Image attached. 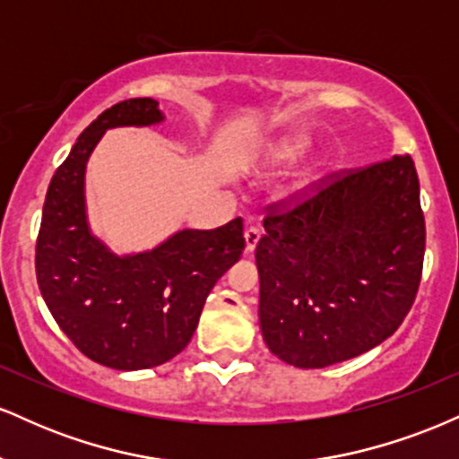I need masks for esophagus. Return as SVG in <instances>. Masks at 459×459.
Segmentation results:
<instances>
[{
  "label": "esophagus",
  "instance_id": "esophagus-1",
  "mask_svg": "<svg viewBox=\"0 0 459 459\" xmlns=\"http://www.w3.org/2000/svg\"><path fill=\"white\" fill-rule=\"evenodd\" d=\"M244 239H246V250L252 252L256 247V244H259L261 230L255 229V226H247V229L244 230Z\"/></svg>",
  "mask_w": 459,
  "mask_h": 459
}]
</instances>
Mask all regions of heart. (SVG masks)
<instances>
[{"mask_svg":"<svg viewBox=\"0 0 459 459\" xmlns=\"http://www.w3.org/2000/svg\"><path fill=\"white\" fill-rule=\"evenodd\" d=\"M308 146H310V140L307 135H291V138L278 142V144L273 146L270 152V163L272 166H291V163L299 161L304 155H307ZM308 181H310V175H304L299 178V187L307 186Z\"/></svg>","mask_w":459,"mask_h":459,"instance_id":"heart-1","label":"heart"}]
</instances>
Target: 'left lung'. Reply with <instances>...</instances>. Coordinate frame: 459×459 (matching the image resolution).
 <instances>
[{"instance_id":"obj_1","label":"left lung","mask_w":459,"mask_h":459,"mask_svg":"<svg viewBox=\"0 0 459 459\" xmlns=\"http://www.w3.org/2000/svg\"><path fill=\"white\" fill-rule=\"evenodd\" d=\"M256 244L259 321L273 356L299 368L350 360L412 308L425 255L419 177L394 155L270 213Z\"/></svg>"}]
</instances>
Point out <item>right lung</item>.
Here are the masks:
<instances>
[{"label":"right lung","instance_id":"add662e5","mask_svg":"<svg viewBox=\"0 0 459 459\" xmlns=\"http://www.w3.org/2000/svg\"><path fill=\"white\" fill-rule=\"evenodd\" d=\"M163 123L155 99L112 105L82 131L47 189L36 278L73 345L118 371L160 367L181 354L204 299L244 252L241 218L213 230L183 229L144 252L116 255L92 233L86 163L108 129Z\"/></svg>","mask_w":459,"mask_h":459}]
</instances>
